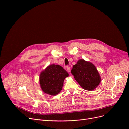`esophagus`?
<instances>
[{"instance_id":"1","label":"esophagus","mask_w":129,"mask_h":129,"mask_svg":"<svg viewBox=\"0 0 129 129\" xmlns=\"http://www.w3.org/2000/svg\"><path fill=\"white\" fill-rule=\"evenodd\" d=\"M66 69H67V72H71V68H70L69 66H67V67H66Z\"/></svg>"}]
</instances>
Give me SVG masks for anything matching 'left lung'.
I'll list each match as a JSON object with an SVG mask.
<instances>
[{
  "label": "left lung",
  "instance_id": "left-lung-1",
  "mask_svg": "<svg viewBox=\"0 0 129 129\" xmlns=\"http://www.w3.org/2000/svg\"><path fill=\"white\" fill-rule=\"evenodd\" d=\"M71 73L82 88L87 90H94L101 81L95 66L83 59L79 60L73 66Z\"/></svg>",
  "mask_w": 129,
  "mask_h": 129
}]
</instances>
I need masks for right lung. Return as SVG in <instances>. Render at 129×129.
Listing matches in <instances>:
<instances>
[{
    "mask_svg": "<svg viewBox=\"0 0 129 129\" xmlns=\"http://www.w3.org/2000/svg\"><path fill=\"white\" fill-rule=\"evenodd\" d=\"M68 76V73L61 66L49 65L40 74L41 88L46 93L55 96L61 91L63 81Z\"/></svg>",
    "mask_w": 129,
    "mask_h": 129,
    "instance_id": "obj_1",
    "label": "right lung"
}]
</instances>
